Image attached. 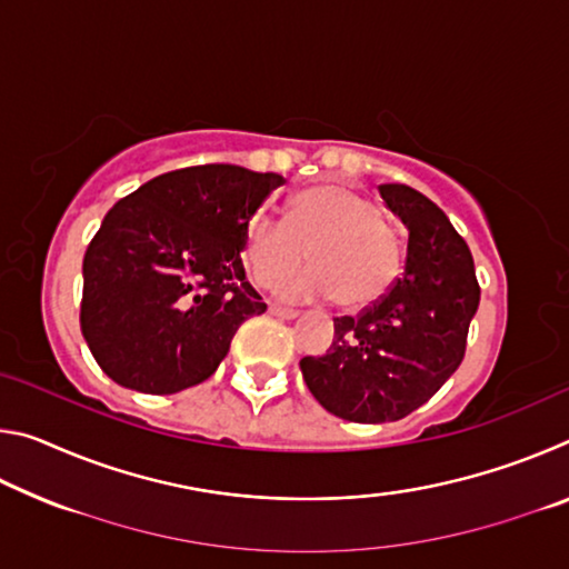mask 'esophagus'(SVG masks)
Returning <instances> with one entry per match:
<instances>
[{"label": "esophagus", "instance_id": "34e87169", "mask_svg": "<svg viewBox=\"0 0 569 569\" xmlns=\"http://www.w3.org/2000/svg\"><path fill=\"white\" fill-rule=\"evenodd\" d=\"M268 311L278 316V319H296V316H298V311H293V308H286V306H278V303L268 306Z\"/></svg>", "mask_w": 569, "mask_h": 569}]
</instances>
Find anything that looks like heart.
<instances>
[{
	"mask_svg": "<svg viewBox=\"0 0 569 569\" xmlns=\"http://www.w3.org/2000/svg\"><path fill=\"white\" fill-rule=\"evenodd\" d=\"M288 296H333L346 311L369 308L391 291L403 268L397 228L359 190L323 182L298 192L286 218L258 216L248 228L243 261L258 286L273 288L301 271Z\"/></svg>",
	"mask_w": 569,
	"mask_h": 569,
	"instance_id": "b5f03b06",
	"label": "heart"
}]
</instances>
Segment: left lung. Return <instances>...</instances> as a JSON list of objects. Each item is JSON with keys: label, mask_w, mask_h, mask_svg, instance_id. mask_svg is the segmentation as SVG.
<instances>
[{"label": "left lung", "mask_w": 569, "mask_h": 569, "mask_svg": "<svg viewBox=\"0 0 569 569\" xmlns=\"http://www.w3.org/2000/svg\"><path fill=\"white\" fill-rule=\"evenodd\" d=\"M379 192L409 228L403 273L381 301L333 319L329 351L301 359L316 401L356 423L399 421L435 397L465 359L479 306L469 246L445 210L399 182Z\"/></svg>", "instance_id": "1"}]
</instances>
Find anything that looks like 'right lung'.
Returning a JSON list of instances; mask_svg holds the SVG:
<instances>
[{"instance_id":"obj_1","label":"right lung","mask_w":569,"mask_h":569,"mask_svg":"<svg viewBox=\"0 0 569 569\" xmlns=\"http://www.w3.org/2000/svg\"><path fill=\"white\" fill-rule=\"evenodd\" d=\"M283 182L213 162L152 178L110 208L82 261L80 326L114 383L162 397L213 377L238 326L266 311L240 250Z\"/></svg>"}]
</instances>
